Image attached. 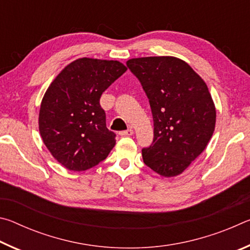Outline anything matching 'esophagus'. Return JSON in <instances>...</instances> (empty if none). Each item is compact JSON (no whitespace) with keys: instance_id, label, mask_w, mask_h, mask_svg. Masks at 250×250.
Here are the masks:
<instances>
[{"instance_id":"obj_1","label":"esophagus","mask_w":250,"mask_h":250,"mask_svg":"<svg viewBox=\"0 0 250 250\" xmlns=\"http://www.w3.org/2000/svg\"><path fill=\"white\" fill-rule=\"evenodd\" d=\"M119 134L122 135V137H130V135L133 134V130L132 129H128V130H125V131H121Z\"/></svg>"}]
</instances>
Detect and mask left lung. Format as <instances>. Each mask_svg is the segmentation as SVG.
<instances>
[{
    "mask_svg": "<svg viewBox=\"0 0 250 250\" xmlns=\"http://www.w3.org/2000/svg\"><path fill=\"white\" fill-rule=\"evenodd\" d=\"M126 66L141 83L154 125L153 142L142 149L158 174H181L205 150L216 110L206 83L188 62L172 56L132 58Z\"/></svg>",
    "mask_w": 250,
    "mask_h": 250,
    "instance_id": "left-lung-1",
    "label": "left lung"
}]
</instances>
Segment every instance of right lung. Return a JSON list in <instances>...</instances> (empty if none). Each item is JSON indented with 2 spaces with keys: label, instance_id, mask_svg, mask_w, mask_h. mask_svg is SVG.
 <instances>
[{
  "label": "right lung",
  "instance_id": "right-lung-1",
  "mask_svg": "<svg viewBox=\"0 0 250 250\" xmlns=\"http://www.w3.org/2000/svg\"><path fill=\"white\" fill-rule=\"evenodd\" d=\"M126 67L118 61L79 58L50 83L40 109L44 145L62 167L86 171L107 158L116 133L105 125L100 97Z\"/></svg>",
  "mask_w": 250,
  "mask_h": 250
}]
</instances>
